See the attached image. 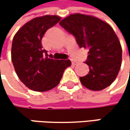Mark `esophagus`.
<instances>
[{
    "instance_id": "esophagus-1",
    "label": "esophagus",
    "mask_w": 130,
    "mask_h": 130,
    "mask_svg": "<svg viewBox=\"0 0 130 130\" xmlns=\"http://www.w3.org/2000/svg\"><path fill=\"white\" fill-rule=\"evenodd\" d=\"M71 63H72V65H75L77 64V62H76V61H74V60H73V59H71Z\"/></svg>"
}]
</instances>
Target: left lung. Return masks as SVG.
<instances>
[{"mask_svg": "<svg viewBox=\"0 0 130 130\" xmlns=\"http://www.w3.org/2000/svg\"><path fill=\"white\" fill-rule=\"evenodd\" d=\"M59 25L74 36L80 48L89 50L85 62L90 72L80 77L81 84L91 90H102L110 86L119 73L122 48L113 28L92 15L71 14Z\"/></svg>", "mask_w": 130, "mask_h": 130, "instance_id": "left-lung-1", "label": "left lung"}]
</instances>
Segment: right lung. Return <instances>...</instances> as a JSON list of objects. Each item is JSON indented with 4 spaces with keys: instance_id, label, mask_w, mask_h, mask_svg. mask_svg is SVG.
<instances>
[{
    "instance_id": "add662e5",
    "label": "right lung",
    "mask_w": 130,
    "mask_h": 130,
    "mask_svg": "<svg viewBox=\"0 0 130 130\" xmlns=\"http://www.w3.org/2000/svg\"><path fill=\"white\" fill-rule=\"evenodd\" d=\"M61 18L46 15L31 19L15 35L12 43L11 58L20 80L30 90L44 92L56 87L66 68L71 62L47 57L41 40L45 32Z\"/></svg>"
}]
</instances>
